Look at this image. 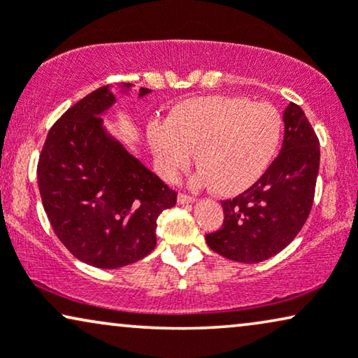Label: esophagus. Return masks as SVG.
<instances>
[{
	"label": "esophagus",
	"mask_w": 358,
	"mask_h": 358,
	"mask_svg": "<svg viewBox=\"0 0 358 358\" xmlns=\"http://www.w3.org/2000/svg\"><path fill=\"white\" fill-rule=\"evenodd\" d=\"M178 202L179 203H194V202H196V199H194L192 196H187V194L180 192L178 196Z\"/></svg>",
	"instance_id": "1"
}]
</instances>
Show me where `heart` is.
I'll list each match as a JSON object with an SVG mask.
<instances>
[{"label":"heart","mask_w":358,"mask_h":358,"mask_svg":"<svg viewBox=\"0 0 358 358\" xmlns=\"http://www.w3.org/2000/svg\"><path fill=\"white\" fill-rule=\"evenodd\" d=\"M281 134L282 120L273 105L213 95L179 105L168 124H151L148 143L164 178L173 179L197 155V184L236 196L270 169Z\"/></svg>","instance_id":"b5f03b06"}]
</instances>
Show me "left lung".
<instances>
[{
  "label": "left lung",
  "mask_w": 358,
  "mask_h": 358,
  "mask_svg": "<svg viewBox=\"0 0 358 358\" xmlns=\"http://www.w3.org/2000/svg\"><path fill=\"white\" fill-rule=\"evenodd\" d=\"M280 155L262 179L224 201V225L206 235L207 245L238 263H259L285 250L308 220L319 173V139L296 103L282 113Z\"/></svg>",
  "instance_id": "left-lung-1"
}]
</instances>
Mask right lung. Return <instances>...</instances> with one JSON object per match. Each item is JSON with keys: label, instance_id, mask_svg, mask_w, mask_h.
I'll use <instances>...</instances> for the list:
<instances>
[{"label": "right lung", "instance_id": "right-lung-1", "mask_svg": "<svg viewBox=\"0 0 358 358\" xmlns=\"http://www.w3.org/2000/svg\"><path fill=\"white\" fill-rule=\"evenodd\" d=\"M131 83H122L128 94ZM139 88V96L150 94ZM110 85L71 106L49 129L37 164L44 210L64 247L80 262L117 270L156 247V220L178 194L103 127L115 105Z\"/></svg>", "mask_w": 358, "mask_h": 358}]
</instances>
